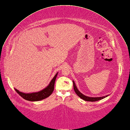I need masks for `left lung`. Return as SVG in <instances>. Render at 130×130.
I'll use <instances>...</instances> for the list:
<instances>
[{
    "mask_svg": "<svg viewBox=\"0 0 130 130\" xmlns=\"http://www.w3.org/2000/svg\"><path fill=\"white\" fill-rule=\"evenodd\" d=\"M73 86H74V89L75 90V92H76V93L82 99H83L84 101H89V102H95V101H99L101 100L102 99H103L106 97H107L108 96H109V94L107 95L106 96H100V97H90V96H86L84 94H82L77 88L76 84L75 83V82L73 80Z\"/></svg>",
    "mask_w": 130,
    "mask_h": 130,
    "instance_id": "1",
    "label": "left lung"
}]
</instances>
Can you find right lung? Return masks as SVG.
<instances>
[{"label": "right lung", "mask_w": 130, "mask_h": 130, "mask_svg": "<svg viewBox=\"0 0 130 130\" xmlns=\"http://www.w3.org/2000/svg\"><path fill=\"white\" fill-rule=\"evenodd\" d=\"M58 74V72L56 74V75L54 76L53 79L50 81L49 85L46 87L44 89L35 92L31 93H24L21 91H20L18 89L15 88V90L17 92L23 99L26 100L36 102L42 100H44L48 96H49L53 92L54 89V84L55 82L56 78L57 77Z\"/></svg>", "instance_id": "add662e5"}]
</instances>
